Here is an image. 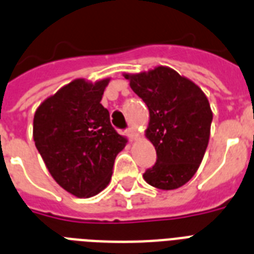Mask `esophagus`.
Segmentation results:
<instances>
[{
    "instance_id": "34e87169",
    "label": "esophagus",
    "mask_w": 254,
    "mask_h": 254,
    "mask_svg": "<svg viewBox=\"0 0 254 254\" xmlns=\"http://www.w3.org/2000/svg\"><path fill=\"white\" fill-rule=\"evenodd\" d=\"M125 133H127V138H129L130 141H134V139L137 138V133H135V130H134L133 127H129V129H127V130H125Z\"/></svg>"
}]
</instances>
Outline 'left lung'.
Segmentation results:
<instances>
[{"label": "left lung", "mask_w": 254, "mask_h": 254, "mask_svg": "<svg viewBox=\"0 0 254 254\" xmlns=\"http://www.w3.org/2000/svg\"><path fill=\"white\" fill-rule=\"evenodd\" d=\"M124 77L150 112L146 137L155 146L156 163L143 179L163 190L183 187L197 172L209 143V100L197 84L170 67Z\"/></svg>", "instance_id": "left-lung-1"}]
</instances>
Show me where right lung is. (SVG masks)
<instances>
[{"instance_id": "obj_1", "label": "right lung", "mask_w": 254, "mask_h": 254, "mask_svg": "<svg viewBox=\"0 0 254 254\" xmlns=\"http://www.w3.org/2000/svg\"><path fill=\"white\" fill-rule=\"evenodd\" d=\"M109 79H75L41 103L34 116V141L56 183L79 198L108 185L127 138L111 125L102 96Z\"/></svg>"}]
</instances>
